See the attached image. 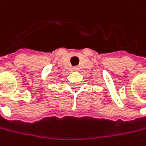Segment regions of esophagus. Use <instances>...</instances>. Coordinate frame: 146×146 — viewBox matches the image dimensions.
<instances>
[{
    "instance_id": "obj_1",
    "label": "esophagus",
    "mask_w": 146,
    "mask_h": 146,
    "mask_svg": "<svg viewBox=\"0 0 146 146\" xmlns=\"http://www.w3.org/2000/svg\"><path fill=\"white\" fill-rule=\"evenodd\" d=\"M74 68V70H78V67H74V68Z\"/></svg>"
}]
</instances>
